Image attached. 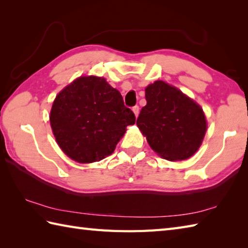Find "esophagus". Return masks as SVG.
Listing matches in <instances>:
<instances>
[{
	"label": "esophagus",
	"instance_id": "1",
	"mask_svg": "<svg viewBox=\"0 0 248 248\" xmlns=\"http://www.w3.org/2000/svg\"><path fill=\"white\" fill-rule=\"evenodd\" d=\"M132 110H133V113H134V115H135V117H138L139 113H140L139 105H135V107H133V108H132Z\"/></svg>",
	"mask_w": 248,
	"mask_h": 248
}]
</instances>
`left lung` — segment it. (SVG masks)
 Listing matches in <instances>:
<instances>
[{
  "label": "left lung",
  "instance_id": "1",
  "mask_svg": "<svg viewBox=\"0 0 248 248\" xmlns=\"http://www.w3.org/2000/svg\"><path fill=\"white\" fill-rule=\"evenodd\" d=\"M145 93L147 104L136 124L152 150L168 161L191 157L207 131L202 108L180 89L163 81L150 84Z\"/></svg>",
  "mask_w": 248,
  "mask_h": 248
}]
</instances>
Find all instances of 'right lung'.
Returning <instances> with one entry per match:
<instances>
[{
	"instance_id": "obj_1",
	"label": "right lung",
	"mask_w": 248,
	"mask_h": 248,
	"mask_svg": "<svg viewBox=\"0 0 248 248\" xmlns=\"http://www.w3.org/2000/svg\"><path fill=\"white\" fill-rule=\"evenodd\" d=\"M50 124L65 155L93 163L113 154L127 125L135 124V115L105 78L80 77L56 96Z\"/></svg>"
}]
</instances>
